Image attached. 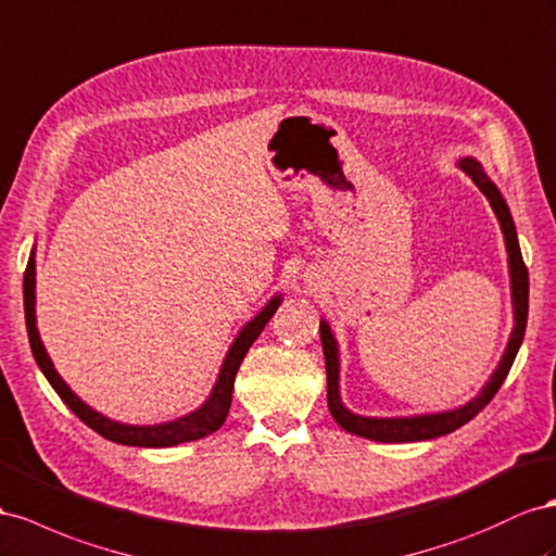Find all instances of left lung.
I'll list each match as a JSON object with an SVG mask.
<instances>
[{"label": "left lung", "instance_id": "obj_1", "mask_svg": "<svg viewBox=\"0 0 556 556\" xmlns=\"http://www.w3.org/2000/svg\"><path fill=\"white\" fill-rule=\"evenodd\" d=\"M460 168L472 177V182L479 187V191L489 199L493 213H496L501 229L505 236V245L509 254V276H513V302H515V332L509 337V343L505 349V355L501 359L498 369L493 371L491 381L484 386L482 393H479L472 402L465 404L460 409L444 412V414H430V416H416V418H365L355 416L346 407H343L339 400V357H337V341L329 332V327L320 323V341H323V353H325V369H327V407L332 412L334 421L353 434L359 438H367L374 442H421L442 438V434L454 432L456 428L465 426L468 421L482 412L486 404L498 393L503 386L509 367H513L517 351L523 341V332H527V318H529V268L523 264L521 250L517 243V231L513 215L501 197L496 185L484 175L482 166L472 159H463Z\"/></svg>", "mask_w": 556, "mask_h": 556}]
</instances>
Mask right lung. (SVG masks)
Returning a JSON list of instances; mask_svg holds the SVG:
<instances>
[{
  "instance_id": "1",
  "label": "right lung",
  "mask_w": 556,
  "mask_h": 556,
  "mask_svg": "<svg viewBox=\"0 0 556 556\" xmlns=\"http://www.w3.org/2000/svg\"><path fill=\"white\" fill-rule=\"evenodd\" d=\"M23 302H25V325H27V337H29V346H33L37 365L41 367L43 377L49 379V383L53 386L55 393L60 395L67 407L77 414V418L93 428L98 434H102L104 440L116 442V444H128V446H175L182 442H193L201 440L205 434L215 432L222 428V424L227 421V414L231 407V393H233V379L236 371L241 367L245 353L250 351V346L262 334V329L266 327V323L271 320V315L276 313L280 299H271L268 306L254 318L252 323H248L243 327V332L238 334V339L233 341V346L224 359L219 379L213 388V395L203 404L199 412H193L179 421L173 424H163V426H124V424H114L110 418L100 416L98 412H93L88 404H84L77 395L72 393L67 388V383L60 379V374L53 369L51 357L47 355V349L41 346V339L37 332L35 325V252L29 254V262L25 268V278H23Z\"/></svg>"
}]
</instances>
